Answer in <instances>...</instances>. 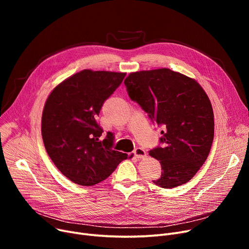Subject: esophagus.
Wrapping results in <instances>:
<instances>
[{
    "mask_svg": "<svg viewBox=\"0 0 249 249\" xmlns=\"http://www.w3.org/2000/svg\"><path fill=\"white\" fill-rule=\"evenodd\" d=\"M133 153H134V155L136 156L137 159H140V160H143V159H145L146 158V151L143 149V148H140V147H137V148H135L134 150H133Z\"/></svg>",
    "mask_w": 249,
    "mask_h": 249,
    "instance_id": "1",
    "label": "esophagus"
}]
</instances>
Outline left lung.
<instances>
[{
	"label": "left lung",
	"instance_id": "obj_1",
	"mask_svg": "<svg viewBox=\"0 0 249 249\" xmlns=\"http://www.w3.org/2000/svg\"><path fill=\"white\" fill-rule=\"evenodd\" d=\"M124 84L130 99L163 127L162 147L149 151L162 169L153 184L164 189L186 184L206 161L214 139V114L205 90L169 69L132 72Z\"/></svg>",
	"mask_w": 249,
	"mask_h": 249
}]
</instances>
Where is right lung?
Returning <instances> with one entry per match:
<instances>
[{
  "instance_id": "obj_1",
  "label": "right lung",
  "mask_w": 249,
  "mask_h": 249,
  "mask_svg": "<svg viewBox=\"0 0 249 249\" xmlns=\"http://www.w3.org/2000/svg\"><path fill=\"white\" fill-rule=\"evenodd\" d=\"M125 75L84 70L55 87L46 100L41 121L45 149L59 172L74 184L97 185L128 158L113 149L112 135L100 140L103 129L97 122L104 102Z\"/></svg>"
}]
</instances>
